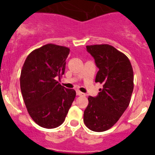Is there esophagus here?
<instances>
[{
	"label": "esophagus",
	"mask_w": 155,
	"mask_h": 155,
	"mask_svg": "<svg viewBox=\"0 0 155 155\" xmlns=\"http://www.w3.org/2000/svg\"><path fill=\"white\" fill-rule=\"evenodd\" d=\"M76 94H77V95H79V96H81V95H84V93H82L81 91H77Z\"/></svg>",
	"instance_id": "obj_1"
}]
</instances>
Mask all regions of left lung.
Here are the masks:
<instances>
[{
	"label": "left lung",
	"instance_id": "obj_1",
	"mask_svg": "<svg viewBox=\"0 0 155 155\" xmlns=\"http://www.w3.org/2000/svg\"><path fill=\"white\" fill-rule=\"evenodd\" d=\"M94 57L98 71L95 82L103 84L96 97H88L84 123L94 132L113 127L130 102L134 90V71L128 57L109 44L86 46Z\"/></svg>",
	"mask_w": 155,
	"mask_h": 155
}]
</instances>
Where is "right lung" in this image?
<instances>
[{
  "mask_svg": "<svg viewBox=\"0 0 155 155\" xmlns=\"http://www.w3.org/2000/svg\"><path fill=\"white\" fill-rule=\"evenodd\" d=\"M68 47L44 45L31 52L21 68L20 86L25 105L35 124L53 129L64 123L76 91L56 79L64 74Z\"/></svg>",
  "mask_w": 155,
  "mask_h": 155,
  "instance_id": "1",
  "label": "right lung"
}]
</instances>
